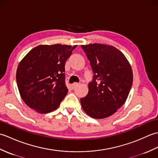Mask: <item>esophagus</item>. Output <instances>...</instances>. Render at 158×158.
Segmentation results:
<instances>
[{
  "label": "esophagus",
  "mask_w": 158,
  "mask_h": 158,
  "mask_svg": "<svg viewBox=\"0 0 158 158\" xmlns=\"http://www.w3.org/2000/svg\"><path fill=\"white\" fill-rule=\"evenodd\" d=\"M79 85V83H73V84H72L71 87H72V88H73V89H75V88H77V87H78Z\"/></svg>",
  "instance_id": "esophagus-1"
}]
</instances>
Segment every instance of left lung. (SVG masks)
Instances as JSON below:
<instances>
[{
	"mask_svg": "<svg viewBox=\"0 0 158 158\" xmlns=\"http://www.w3.org/2000/svg\"><path fill=\"white\" fill-rule=\"evenodd\" d=\"M94 73L89 92L81 98L83 110L92 118L103 119L115 113L128 96L133 81L129 62L111 45H81Z\"/></svg>",
	"mask_w": 158,
	"mask_h": 158,
	"instance_id": "left-lung-1",
	"label": "left lung"
}]
</instances>
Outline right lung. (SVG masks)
<instances>
[{
	"label": "right lung",
	"mask_w": 158,
	"mask_h": 158,
	"mask_svg": "<svg viewBox=\"0 0 158 158\" xmlns=\"http://www.w3.org/2000/svg\"><path fill=\"white\" fill-rule=\"evenodd\" d=\"M77 45H41L19 62L16 81L22 100L40 113L56 110L68 93L65 63Z\"/></svg>",
	"instance_id": "right-lung-1"
}]
</instances>
